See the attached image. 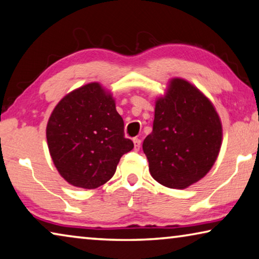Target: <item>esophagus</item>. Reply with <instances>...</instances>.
Wrapping results in <instances>:
<instances>
[{
  "mask_svg": "<svg viewBox=\"0 0 259 259\" xmlns=\"http://www.w3.org/2000/svg\"><path fill=\"white\" fill-rule=\"evenodd\" d=\"M141 140L140 138H134V146H135V150H136V151H140V149H141Z\"/></svg>",
  "mask_w": 259,
  "mask_h": 259,
  "instance_id": "1",
  "label": "esophagus"
}]
</instances>
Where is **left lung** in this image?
I'll return each mask as SVG.
<instances>
[{"label":"left lung","mask_w":259,"mask_h":259,"mask_svg":"<svg viewBox=\"0 0 259 259\" xmlns=\"http://www.w3.org/2000/svg\"><path fill=\"white\" fill-rule=\"evenodd\" d=\"M222 144L213 103L188 81L175 78L157 99L152 133L143 142L152 178L184 190L209 172Z\"/></svg>","instance_id":"left-lung-1"}]
</instances>
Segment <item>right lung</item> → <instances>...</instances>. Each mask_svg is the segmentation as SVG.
I'll return each instance as SVG.
<instances>
[{
  "label": "right lung",
  "instance_id": "right-lung-1",
  "mask_svg": "<svg viewBox=\"0 0 259 259\" xmlns=\"http://www.w3.org/2000/svg\"><path fill=\"white\" fill-rule=\"evenodd\" d=\"M46 140L60 176L75 187L106 184L123 154L134 148L115 100L99 82L68 93L58 102L46 126Z\"/></svg>",
  "mask_w": 259,
  "mask_h": 259
}]
</instances>
